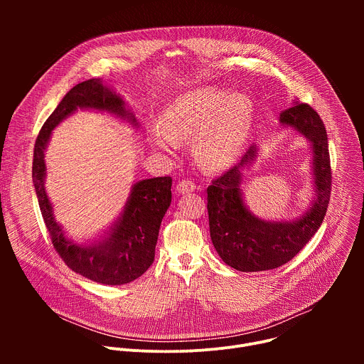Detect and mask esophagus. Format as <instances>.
I'll use <instances>...</instances> for the list:
<instances>
[{"mask_svg": "<svg viewBox=\"0 0 364 364\" xmlns=\"http://www.w3.org/2000/svg\"><path fill=\"white\" fill-rule=\"evenodd\" d=\"M177 193H180V194H188V193H191V191H194L196 190V186H194V183L193 181H190V180H183V181H180L178 184H177Z\"/></svg>", "mask_w": 364, "mask_h": 364, "instance_id": "obj_1", "label": "esophagus"}]
</instances>
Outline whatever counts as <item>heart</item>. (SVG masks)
Segmentation results:
<instances>
[{
	"label": "heart",
	"instance_id": "1",
	"mask_svg": "<svg viewBox=\"0 0 364 364\" xmlns=\"http://www.w3.org/2000/svg\"><path fill=\"white\" fill-rule=\"evenodd\" d=\"M253 119V105L242 93L196 89L174 97L163 112L160 129L151 134V145L173 152L177 141L196 138L200 164L219 171L230 166L243 148Z\"/></svg>",
	"mask_w": 364,
	"mask_h": 364
}]
</instances>
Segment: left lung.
<instances>
[{
	"mask_svg": "<svg viewBox=\"0 0 364 364\" xmlns=\"http://www.w3.org/2000/svg\"><path fill=\"white\" fill-rule=\"evenodd\" d=\"M278 122L309 142L314 197L302 215L289 220L256 216L245 200L242 181L261 151L257 144L247 149L237 166L207 187L213 246L226 265L240 272L275 269L291 261L316 235L328 207L331 168L327 132L320 115L306 103L295 100L281 112Z\"/></svg>",
	"mask_w": 364,
	"mask_h": 364,
	"instance_id": "8db88e82",
	"label": "left lung"
}]
</instances>
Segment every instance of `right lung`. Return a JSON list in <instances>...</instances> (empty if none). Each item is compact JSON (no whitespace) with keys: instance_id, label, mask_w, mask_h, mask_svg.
I'll return each mask as SVG.
<instances>
[{"instance_id":"1","label":"right lung","mask_w":364,"mask_h":364,"mask_svg":"<svg viewBox=\"0 0 364 364\" xmlns=\"http://www.w3.org/2000/svg\"><path fill=\"white\" fill-rule=\"evenodd\" d=\"M105 112L134 128L139 122L124 97L102 79H89L73 86L60 100L36 139L33 184L51 242L65 264L76 274L103 284L124 285L139 278L154 262L161 220L171 204V177L139 180L132 184L124 210L114 226L100 239L76 242L56 220L44 181L47 176L46 149L53 131L76 111Z\"/></svg>"}]
</instances>
